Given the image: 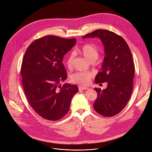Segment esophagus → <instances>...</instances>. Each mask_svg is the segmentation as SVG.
Instances as JSON below:
<instances>
[{"instance_id":"34e87169","label":"esophagus","mask_w":152,"mask_h":152,"mask_svg":"<svg viewBox=\"0 0 152 152\" xmlns=\"http://www.w3.org/2000/svg\"><path fill=\"white\" fill-rule=\"evenodd\" d=\"M89 88L88 87H83V86H79V89L80 91H83V90H87Z\"/></svg>"}]
</instances>
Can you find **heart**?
<instances>
[{"instance_id": "1", "label": "heart", "mask_w": 152, "mask_h": 152, "mask_svg": "<svg viewBox=\"0 0 152 152\" xmlns=\"http://www.w3.org/2000/svg\"><path fill=\"white\" fill-rule=\"evenodd\" d=\"M77 52L83 55L91 62L94 63L96 61L100 55L99 49L93 43H85L80 47L77 48ZM74 61V54L69 53L66 59V64L69 69H72ZM93 74L88 72H77L72 74L70 80L72 82L80 85H87L91 82Z\"/></svg>"}]
</instances>
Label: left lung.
Here are the masks:
<instances>
[{
    "label": "left lung",
    "mask_w": 152,
    "mask_h": 152,
    "mask_svg": "<svg viewBox=\"0 0 152 152\" xmlns=\"http://www.w3.org/2000/svg\"><path fill=\"white\" fill-rule=\"evenodd\" d=\"M97 37L104 45L105 56L95 79L97 84L107 82L106 89L94 88L97 97L93 104L95 111L105 117H112L125 107L131 96L134 65L130 48L126 41L116 33L98 29L83 36Z\"/></svg>",
    "instance_id": "left-lung-1"
}]
</instances>
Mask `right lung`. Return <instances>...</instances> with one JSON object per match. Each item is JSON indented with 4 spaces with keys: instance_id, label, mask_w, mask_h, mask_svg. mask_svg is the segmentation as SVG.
<instances>
[{
    "instance_id": "add662e5",
    "label": "right lung",
    "mask_w": 152,
    "mask_h": 152,
    "mask_svg": "<svg viewBox=\"0 0 152 152\" xmlns=\"http://www.w3.org/2000/svg\"><path fill=\"white\" fill-rule=\"evenodd\" d=\"M76 39L48 35L35 40L26 50L21 66L22 85L32 109L45 119L55 121L68 112L76 85L62 86L67 78L63 58Z\"/></svg>"
}]
</instances>
